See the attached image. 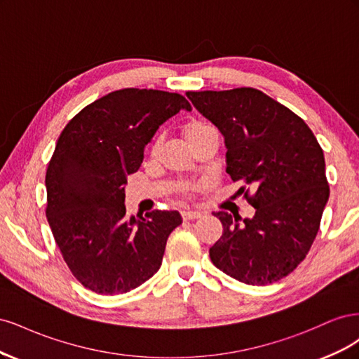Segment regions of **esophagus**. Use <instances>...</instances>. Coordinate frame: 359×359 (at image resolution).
<instances>
[{
  "mask_svg": "<svg viewBox=\"0 0 359 359\" xmlns=\"http://www.w3.org/2000/svg\"><path fill=\"white\" fill-rule=\"evenodd\" d=\"M182 219L184 220H194V219H201L202 214L199 211H182Z\"/></svg>",
  "mask_w": 359,
  "mask_h": 359,
  "instance_id": "1",
  "label": "esophagus"
}]
</instances>
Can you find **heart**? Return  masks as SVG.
<instances>
[{"label":"heart","mask_w":359,"mask_h":359,"mask_svg":"<svg viewBox=\"0 0 359 359\" xmlns=\"http://www.w3.org/2000/svg\"><path fill=\"white\" fill-rule=\"evenodd\" d=\"M210 130H214L211 126H208L206 123L201 121V119H190L189 123H186L184 126V136H186L187 142H193L194 139L201 137L202 135H205L206 132H210ZM160 148V140L157 139L156 142L153 144V148H151V153L156 154Z\"/></svg>","instance_id":"obj_1"}]
</instances>
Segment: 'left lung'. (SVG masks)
<instances>
[{"instance_id":"1","label":"left lung","mask_w":359,"mask_h":359,"mask_svg":"<svg viewBox=\"0 0 359 359\" xmlns=\"http://www.w3.org/2000/svg\"><path fill=\"white\" fill-rule=\"evenodd\" d=\"M186 95L223 135L232 181L255 190L244 194L256 208L252 219L214 212L223 235L210 248L212 264L245 285L274 283L302 262L318 235L330 198L323 151L298 115L262 91Z\"/></svg>"}]
</instances>
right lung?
<instances>
[{"label":"right lung","instance_id":"right-lung-1","mask_svg":"<svg viewBox=\"0 0 359 359\" xmlns=\"http://www.w3.org/2000/svg\"><path fill=\"white\" fill-rule=\"evenodd\" d=\"M190 103L175 93L126 88L76 115L46 170V217L67 266L102 295L136 289L161 266L178 211L126 217L127 177L142 165L158 127Z\"/></svg>","mask_w":359,"mask_h":359}]
</instances>
